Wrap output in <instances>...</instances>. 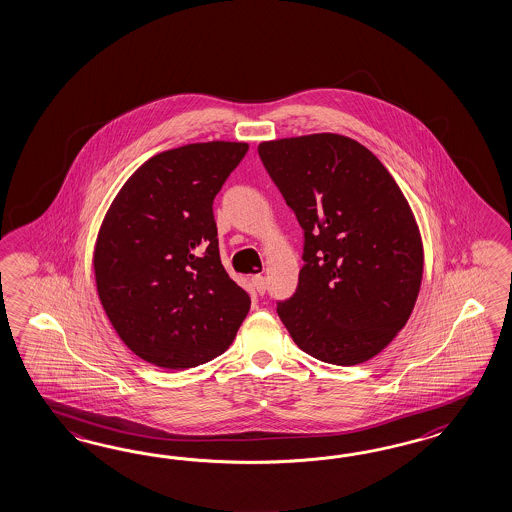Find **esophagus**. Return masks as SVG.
Here are the masks:
<instances>
[{"mask_svg":"<svg viewBox=\"0 0 512 512\" xmlns=\"http://www.w3.org/2000/svg\"><path fill=\"white\" fill-rule=\"evenodd\" d=\"M252 284H254L256 292L260 293V295H263L265 290H267V280H265L263 275H254V277H252Z\"/></svg>","mask_w":512,"mask_h":512,"instance_id":"34e87169","label":"esophagus"}]
</instances>
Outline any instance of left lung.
I'll list each match as a JSON object with an SVG mask.
<instances>
[{
  "mask_svg": "<svg viewBox=\"0 0 512 512\" xmlns=\"http://www.w3.org/2000/svg\"><path fill=\"white\" fill-rule=\"evenodd\" d=\"M258 153L305 234L280 320L323 363H365L406 325L421 290L423 241L408 200L380 159L342 134L262 142Z\"/></svg>",
  "mask_w": 512,
  "mask_h": 512,
  "instance_id": "obj_1",
  "label": "left lung"
}]
</instances>
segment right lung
<instances>
[{"mask_svg": "<svg viewBox=\"0 0 512 512\" xmlns=\"http://www.w3.org/2000/svg\"><path fill=\"white\" fill-rule=\"evenodd\" d=\"M249 151L204 142L151 157L117 192L93 269L104 312L125 346L183 370L219 357L247 318L249 293L220 263L213 200Z\"/></svg>", "mask_w": 512, "mask_h": 512, "instance_id": "add662e5", "label": "right lung"}]
</instances>
